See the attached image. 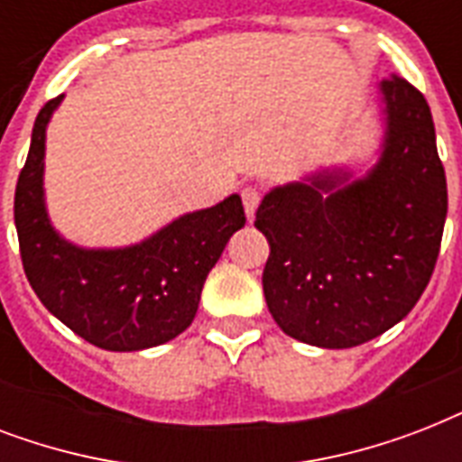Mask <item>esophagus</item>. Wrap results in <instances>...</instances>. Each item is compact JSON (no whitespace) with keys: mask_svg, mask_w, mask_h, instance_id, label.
<instances>
[{"mask_svg":"<svg viewBox=\"0 0 462 462\" xmlns=\"http://www.w3.org/2000/svg\"><path fill=\"white\" fill-rule=\"evenodd\" d=\"M242 203H245V210H246V217L254 220V213L259 208L261 203V191L256 187H246L242 189Z\"/></svg>","mask_w":462,"mask_h":462,"instance_id":"34e87169","label":"esophagus"}]
</instances>
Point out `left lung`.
Here are the masks:
<instances>
[{"mask_svg":"<svg viewBox=\"0 0 462 462\" xmlns=\"http://www.w3.org/2000/svg\"><path fill=\"white\" fill-rule=\"evenodd\" d=\"M376 119L369 160L273 187L256 210L271 246L268 311L300 343L343 350L386 333L437 266L448 191L430 105L391 74L376 86Z\"/></svg>","mask_w":462,"mask_h":462,"instance_id":"obj_1","label":"left lung"}]
</instances>
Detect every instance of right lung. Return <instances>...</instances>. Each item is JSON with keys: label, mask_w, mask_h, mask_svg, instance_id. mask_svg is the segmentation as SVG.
Instances as JSON below:
<instances>
[{"label": "right lung", "mask_w": 462, "mask_h": 462, "mask_svg": "<svg viewBox=\"0 0 462 462\" xmlns=\"http://www.w3.org/2000/svg\"><path fill=\"white\" fill-rule=\"evenodd\" d=\"M64 96L40 110L14 199L25 278L76 336L110 352L148 350L194 321L203 282L246 223L239 194L191 210L126 246H81L50 220L45 199L47 125Z\"/></svg>", "instance_id": "add662e5"}]
</instances>
